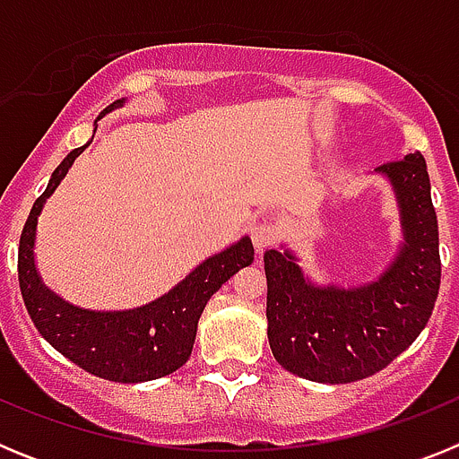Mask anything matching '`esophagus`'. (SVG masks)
Here are the masks:
<instances>
[{
	"instance_id": "34e87169",
	"label": "esophagus",
	"mask_w": 459,
	"mask_h": 459,
	"mask_svg": "<svg viewBox=\"0 0 459 459\" xmlns=\"http://www.w3.org/2000/svg\"><path fill=\"white\" fill-rule=\"evenodd\" d=\"M275 237H278L275 225L269 221H259L250 227V238H253V246L259 250V253L269 248V246H273Z\"/></svg>"
}]
</instances>
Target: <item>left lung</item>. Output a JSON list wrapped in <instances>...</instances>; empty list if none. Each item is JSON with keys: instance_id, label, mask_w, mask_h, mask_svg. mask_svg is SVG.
Wrapping results in <instances>:
<instances>
[{"instance_id": "1", "label": "left lung", "mask_w": 459, "mask_h": 459, "mask_svg": "<svg viewBox=\"0 0 459 459\" xmlns=\"http://www.w3.org/2000/svg\"><path fill=\"white\" fill-rule=\"evenodd\" d=\"M400 209L395 259L359 287L312 282L290 248L266 250L269 344L280 366L303 379L350 384L384 370L428 324L441 282L439 225L420 152L375 169Z\"/></svg>"}]
</instances>
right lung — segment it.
<instances>
[{"mask_svg":"<svg viewBox=\"0 0 459 459\" xmlns=\"http://www.w3.org/2000/svg\"><path fill=\"white\" fill-rule=\"evenodd\" d=\"M124 103L126 99H119L108 105L99 119ZM87 147L89 142L64 158L52 172L46 193L34 202L30 218L24 222L18 250V280L24 306L40 335L82 370L119 384L160 379L179 370L190 359L202 310L238 269L253 264V241L250 237H243L222 253L211 255L179 285L147 306L109 312L87 310L64 301L62 296L43 285L36 269V225L46 200Z\"/></svg>","mask_w":459,"mask_h":459,"instance_id":"add662e5","label":"right lung"}]
</instances>
